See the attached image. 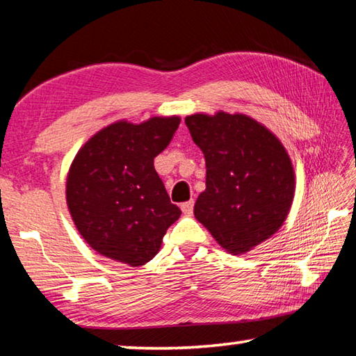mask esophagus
<instances>
[{"instance_id":"obj_1","label":"esophagus","mask_w":356,"mask_h":356,"mask_svg":"<svg viewBox=\"0 0 356 356\" xmlns=\"http://www.w3.org/2000/svg\"><path fill=\"white\" fill-rule=\"evenodd\" d=\"M193 206H195V201L190 200V201L180 204V209H182V212L185 215H191L193 213Z\"/></svg>"}]
</instances>
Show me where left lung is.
<instances>
[{"label":"left lung","mask_w":356,"mask_h":356,"mask_svg":"<svg viewBox=\"0 0 356 356\" xmlns=\"http://www.w3.org/2000/svg\"><path fill=\"white\" fill-rule=\"evenodd\" d=\"M185 124L207 168L196 220L221 248L245 254L284 225L295 195L291 156L273 131L242 113H196Z\"/></svg>","instance_id":"obj_1"}]
</instances>
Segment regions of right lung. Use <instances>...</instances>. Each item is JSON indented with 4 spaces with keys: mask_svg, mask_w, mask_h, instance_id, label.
<instances>
[{
    "mask_svg": "<svg viewBox=\"0 0 356 356\" xmlns=\"http://www.w3.org/2000/svg\"><path fill=\"white\" fill-rule=\"evenodd\" d=\"M179 116L141 124L118 120L78 150L65 182V201L80 236L94 251L130 267L152 261L166 229L179 220L154 168L171 143Z\"/></svg>",
    "mask_w": 356,
    "mask_h": 356,
    "instance_id": "add662e5",
    "label": "right lung"
}]
</instances>
